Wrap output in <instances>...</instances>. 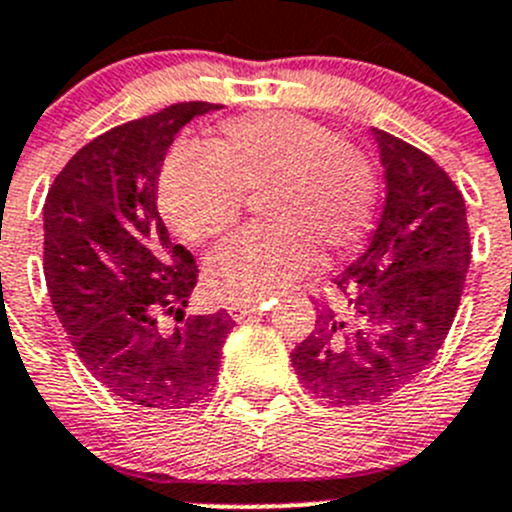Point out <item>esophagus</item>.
Returning <instances> with one entry per match:
<instances>
[{
  "label": "esophagus",
  "mask_w": 512,
  "mask_h": 512,
  "mask_svg": "<svg viewBox=\"0 0 512 512\" xmlns=\"http://www.w3.org/2000/svg\"><path fill=\"white\" fill-rule=\"evenodd\" d=\"M262 310H267V305H257V303H234V305H227V313L232 315L234 321H245L247 315H255V313H262Z\"/></svg>",
  "instance_id": "1"
}]
</instances>
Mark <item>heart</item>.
Returning <instances> with one entry per match:
<instances>
[{"label":"heart","mask_w":512,"mask_h":512,"mask_svg":"<svg viewBox=\"0 0 512 512\" xmlns=\"http://www.w3.org/2000/svg\"><path fill=\"white\" fill-rule=\"evenodd\" d=\"M245 197H260L262 224L214 252L207 285L222 300L260 303L300 278L313 252L336 257L364 240L376 176L336 133L288 113L232 118L214 148L176 143L161 166V214L189 242L219 240Z\"/></svg>","instance_id":"obj_1"}]
</instances>
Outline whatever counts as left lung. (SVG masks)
<instances>
[{
    "mask_svg": "<svg viewBox=\"0 0 512 512\" xmlns=\"http://www.w3.org/2000/svg\"><path fill=\"white\" fill-rule=\"evenodd\" d=\"M374 136L386 171L381 222L290 353L300 384L333 407L389 399L432 364L472 257L465 199L450 174L412 143L379 128Z\"/></svg>",
    "mask_w": 512,
    "mask_h": 512,
    "instance_id": "left-lung-1",
    "label": "left lung"
}]
</instances>
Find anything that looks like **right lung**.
Here are the masks:
<instances>
[{
  "mask_svg": "<svg viewBox=\"0 0 512 512\" xmlns=\"http://www.w3.org/2000/svg\"><path fill=\"white\" fill-rule=\"evenodd\" d=\"M222 105H166L85 143L45 199V280L85 369L148 409H186L214 389L234 321L184 308L199 278L156 209L174 136Z\"/></svg>",
  "mask_w": 512,
  "mask_h": 512,
  "instance_id": "obj_1",
  "label": "right lung"
}]
</instances>
